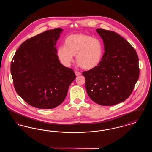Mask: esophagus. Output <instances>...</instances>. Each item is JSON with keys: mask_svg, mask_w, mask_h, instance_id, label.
I'll use <instances>...</instances> for the list:
<instances>
[{"mask_svg": "<svg viewBox=\"0 0 152 152\" xmlns=\"http://www.w3.org/2000/svg\"><path fill=\"white\" fill-rule=\"evenodd\" d=\"M75 75H76V76H78L81 75V73L79 72V71H75Z\"/></svg>", "mask_w": 152, "mask_h": 152, "instance_id": "34e87169", "label": "esophagus"}]
</instances>
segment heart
<instances>
[{
	"instance_id": "obj_1",
	"label": "heart",
	"mask_w": 152,
	"mask_h": 152,
	"mask_svg": "<svg viewBox=\"0 0 152 152\" xmlns=\"http://www.w3.org/2000/svg\"><path fill=\"white\" fill-rule=\"evenodd\" d=\"M104 48L101 41L84 34H76L67 36L64 46L58 47L57 56L61 63L66 67L73 62V56L78 65L87 70L92 69L101 63Z\"/></svg>"
}]
</instances>
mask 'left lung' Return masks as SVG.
<instances>
[{"label":"left lung","instance_id":"left-lung-1","mask_svg":"<svg viewBox=\"0 0 152 152\" xmlns=\"http://www.w3.org/2000/svg\"><path fill=\"white\" fill-rule=\"evenodd\" d=\"M96 31L103 40L105 52L100 64L83 75L91 99L112 106L132 94L139 77L138 58L133 47L118 34L102 28Z\"/></svg>","mask_w":152,"mask_h":152}]
</instances>
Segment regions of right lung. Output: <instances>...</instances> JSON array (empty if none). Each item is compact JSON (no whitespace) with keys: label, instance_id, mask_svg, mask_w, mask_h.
Returning a JSON list of instances; mask_svg holds the SVG:
<instances>
[{"label":"right lung","instance_id":"right-lung-1","mask_svg":"<svg viewBox=\"0 0 152 152\" xmlns=\"http://www.w3.org/2000/svg\"><path fill=\"white\" fill-rule=\"evenodd\" d=\"M63 29L44 31L26 40L12 58L15 89L29 105L39 109L57 107L65 99L76 76L60 63L56 44Z\"/></svg>","mask_w":152,"mask_h":152}]
</instances>
